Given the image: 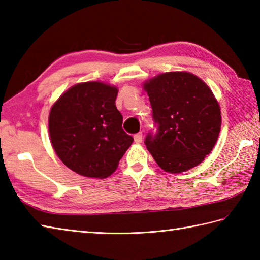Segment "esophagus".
Returning a JSON list of instances; mask_svg holds the SVG:
<instances>
[{
	"label": "esophagus",
	"instance_id": "esophagus-1",
	"mask_svg": "<svg viewBox=\"0 0 260 260\" xmlns=\"http://www.w3.org/2000/svg\"><path fill=\"white\" fill-rule=\"evenodd\" d=\"M134 141L136 144H140L142 142V133H137L134 135Z\"/></svg>",
	"mask_w": 260,
	"mask_h": 260
}]
</instances>
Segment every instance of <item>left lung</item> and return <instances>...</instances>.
Masks as SVG:
<instances>
[{
    "label": "left lung",
    "mask_w": 260,
    "mask_h": 260,
    "mask_svg": "<svg viewBox=\"0 0 260 260\" xmlns=\"http://www.w3.org/2000/svg\"><path fill=\"white\" fill-rule=\"evenodd\" d=\"M159 125L145 145L161 169L181 174L210 154L221 131V108L204 81L195 74L167 72L143 83Z\"/></svg>",
    "instance_id": "8db88e82"
}]
</instances>
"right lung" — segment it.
Masks as SVG:
<instances>
[{"instance_id": "add662e5", "label": "right lung", "mask_w": 260, "mask_h": 260, "mask_svg": "<svg viewBox=\"0 0 260 260\" xmlns=\"http://www.w3.org/2000/svg\"><path fill=\"white\" fill-rule=\"evenodd\" d=\"M117 93L115 85L89 81L71 86L50 108V143L59 160L76 174L109 177L133 143L121 128Z\"/></svg>"}]
</instances>
